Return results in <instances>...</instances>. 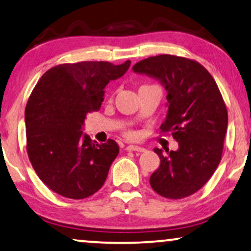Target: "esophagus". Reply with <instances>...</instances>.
<instances>
[{"label":"esophagus","instance_id":"esophagus-1","mask_svg":"<svg viewBox=\"0 0 251 251\" xmlns=\"http://www.w3.org/2000/svg\"><path fill=\"white\" fill-rule=\"evenodd\" d=\"M126 150H128V151H137V152H144V151H146V149H144V148L136 147V146H127L126 147Z\"/></svg>","mask_w":251,"mask_h":251}]
</instances>
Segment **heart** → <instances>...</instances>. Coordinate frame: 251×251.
Here are the masks:
<instances>
[{"instance_id": "obj_1", "label": "heart", "mask_w": 251, "mask_h": 251, "mask_svg": "<svg viewBox=\"0 0 251 251\" xmlns=\"http://www.w3.org/2000/svg\"><path fill=\"white\" fill-rule=\"evenodd\" d=\"M125 136L127 137V139L133 140V139H135V137H136V133L134 132V130H126Z\"/></svg>"}]
</instances>
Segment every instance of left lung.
Masks as SVG:
<instances>
[{"instance_id":"8db88e82","label":"left lung","mask_w":251,"mask_h":251,"mask_svg":"<svg viewBox=\"0 0 251 251\" xmlns=\"http://www.w3.org/2000/svg\"><path fill=\"white\" fill-rule=\"evenodd\" d=\"M135 73L159 79L168 91V114L161 133L178 142L162 153L150 185L167 199H183L202 188L216 171L227 129V109L216 82L196 60L159 54L134 65Z\"/></svg>"}]
</instances>
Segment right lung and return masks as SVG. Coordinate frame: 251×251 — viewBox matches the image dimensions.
Instances as JSON below:
<instances>
[{
  "label": "right lung",
  "instance_id": "right-lung-1",
  "mask_svg": "<svg viewBox=\"0 0 251 251\" xmlns=\"http://www.w3.org/2000/svg\"><path fill=\"white\" fill-rule=\"evenodd\" d=\"M127 60L62 63L41 77L28 99L27 153L42 182L58 195L85 199L104 184L109 168L119 152L109 139L103 144L83 135L90 112L100 110L103 89L129 68Z\"/></svg>",
  "mask_w": 251,
  "mask_h": 251
}]
</instances>
